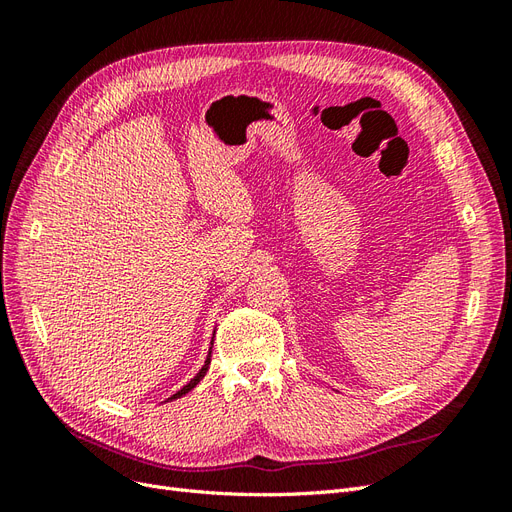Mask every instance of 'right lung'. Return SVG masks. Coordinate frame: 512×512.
<instances>
[{"instance_id":"add662e5","label":"right lung","mask_w":512,"mask_h":512,"mask_svg":"<svg viewBox=\"0 0 512 512\" xmlns=\"http://www.w3.org/2000/svg\"><path fill=\"white\" fill-rule=\"evenodd\" d=\"M211 348H213V339H211ZM211 348H209V352H207V359H205V365L198 369V374H196V376H194V378H192V380H190L188 384H185V386H183V389H179V391H177L175 395H170V397H168L170 401H173V399H179V397H183L185 393H190V391L194 389V386H196V384H198L200 380H203V378H205V374H207V369H209V365H211ZM168 399H166V401H168Z\"/></svg>"}]
</instances>
